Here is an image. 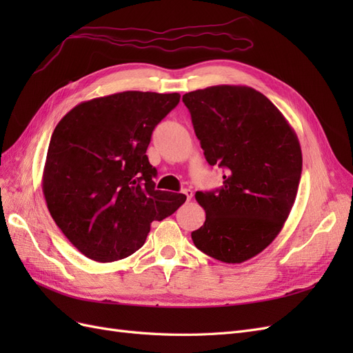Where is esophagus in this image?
I'll use <instances>...</instances> for the list:
<instances>
[{
  "instance_id": "34e87169",
  "label": "esophagus",
  "mask_w": 353,
  "mask_h": 353,
  "mask_svg": "<svg viewBox=\"0 0 353 353\" xmlns=\"http://www.w3.org/2000/svg\"><path fill=\"white\" fill-rule=\"evenodd\" d=\"M183 193L185 194V197H187V201H190V200H191V197H193V190H190V188H184V190H183Z\"/></svg>"
}]
</instances>
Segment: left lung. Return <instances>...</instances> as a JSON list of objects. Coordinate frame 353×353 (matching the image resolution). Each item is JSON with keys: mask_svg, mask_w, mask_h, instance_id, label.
<instances>
[{"mask_svg": "<svg viewBox=\"0 0 353 353\" xmlns=\"http://www.w3.org/2000/svg\"><path fill=\"white\" fill-rule=\"evenodd\" d=\"M210 166L225 169L216 191H197L206 212L191 232L199 250L225 263L259 254L279 236L296 200L302 150L283 113L259 91L215 85L183 95Z\"/></svg>", "mask_w": 353, "mask_h": 353, "instance_id": "obj_1", "label": "left lung"}]
</instances>
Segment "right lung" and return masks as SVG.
<instances>
[{
  "label": "right lung",
  "mask_w": 353,
  "mask_h": 353,
  "mask_svg": "<svg viewBox=\"0 0 353 353\" xmlns=\"http://www.w3.org/2000/svg\"><path fill=\"white\" fill-rule=\"evenodd\" d=\"M179 97L123 91L74 105L57 123L42 191L57 227L87 258L113 262L132 254L152 222L185 201L154 190L157 170L145 154L156 125Z\"/></svg>",
  "instance_id": "1"
}]
</instances>
